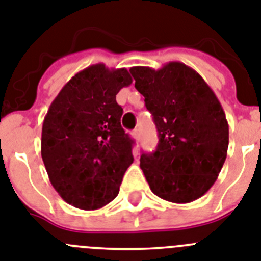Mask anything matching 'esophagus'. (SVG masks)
<instances>
[{
    "label": "esophagus",
    "instance_id": "obj_1",
    "mask_svg": "<svg viewBox=\"0 0 261 261\" xmlns=\"http://www.w3.org/2000/svg\"><path fill=\"white\" fill-rule=\"evenodd\" d=\"M131 135H133V138L135 140H137V142H138V140H139V130H134Z\"/></svg>",
    "mask_w": 261,
    "mask_h": 261
}]
</instances>
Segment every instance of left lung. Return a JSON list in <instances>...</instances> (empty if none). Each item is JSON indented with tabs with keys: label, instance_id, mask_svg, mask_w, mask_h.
I'll list each match as a JSON object with an SVG mask.
<instances>
[{
	"label": "left lung",
	"instance_id": "obj_1",
	"mask_svg": "<svg viewBox=\"0 0 261 261\" xmlns=\"http://www.w3.org/2000/svg\"><path fill=\"white\" fill-rule=\"evenodd\" d=\"M130 73L159 133L155 152L140 156L149 188L169 202L196 201L213 187L227 156L228 123L221 102L184 63L133 67Z\"/></svg>",
	"mask_w": 261,
	"mask_h": 261
}]
</instances>
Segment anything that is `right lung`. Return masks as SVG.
Masks as SVG:
<instances>
[{
    "label": "right lung",
    "mask_w": 261,
    "mask_h": 261,
    "mask_svg": "<svg viewBox=\"0 0 261 261\" xmlns=\"http://www.w3.org/2000/svg\"><path fill=\"white\" fill-rule=\"evenodd\" d=\"M133 83L126 68L98 63L74 74L49 105L42 127V159L65 202L97 210L119 193L133 164V143L121 126L115 96Z\"/></svg>",
    "instance_id": "obj_1"
}]
</instances>
